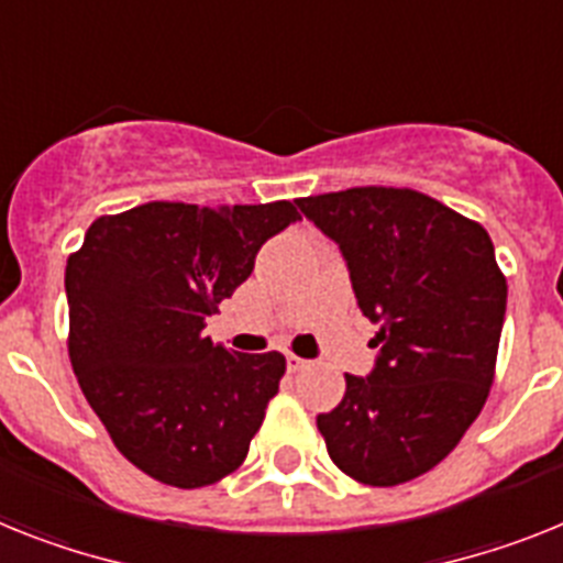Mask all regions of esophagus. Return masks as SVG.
<instances>
[{
	"mask_svg": "<svg viewBox=\"0 0 563 563\" xmlns=\"http://www.w3.org/2000/svg\"><path fill=\"white\" fill-rule=\"evenodd\" d=\"M286 363H289V372H303L311 366V361H306V357H297V354H286Z\"/></svg>",
	"mask_w": 563,
	"mask_h": 563,
	"instance_id": "obj_1",
	"label": "esophagus"
}]
</instances>
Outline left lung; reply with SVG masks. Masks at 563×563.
Returning a JSON list of instances; mask_svg holds the SVG:
<instances>
[{
    "label": "left lung",
    "instance_id": "left-lung-1",
    "mask_svg": "<svg viewBox=\"0 0 563 563\" xmlns=\"http://www.w3.org/2000/svg\"><path fill=\"white\" fill-rule=\"evenodd\" d=\"M346 260L375 325V366L318 429L338 470L395 486L438 466L486 404L507 280L484 225L412 188H349L297 200Z\"/></svg>",
    "mask_w": 563,
    "mask_h": 563
}]
</instances>
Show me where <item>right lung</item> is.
<instances>
[{
	"instance_id": "add662e5",
	"label": "right lung",
	"mask_w": 563,
	"mask_h": 563,
	"mask_svg": "<svg viewBox=\"0 0 563 563\" xmlns=\"http://www.w3.org/2000/svg\"><path fill=\"white\" fill-rule=\"evenodd\" d=\"M297 220L289 200L145 202L93 220L68 257L70 366L113 446L151 478L197 489L249 455L286 357L229 352L202 329Z\"/></svg>"
}]
</instances>
